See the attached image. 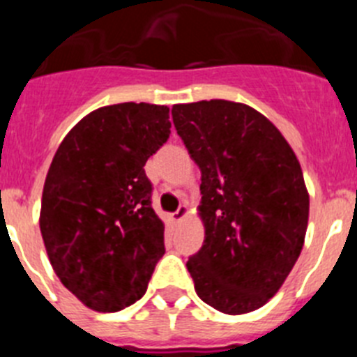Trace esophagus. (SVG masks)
Masks as SVG:
<instances>
[{"mask_svg": "<svg viewBox=\"0 0 357 357\" xmlns=\"http://www.w3.org/2000/svg\"><path fill=\"white\" fill-rule=\"evenodd\" d=\"M185 216H188V207L185 206H181L175 213H173V220H175V222H182Z\"/></svg>", "mask_w": 357, "mask_h": 357, "instance_id": "1", "label": "esophagus"}]
</instances>
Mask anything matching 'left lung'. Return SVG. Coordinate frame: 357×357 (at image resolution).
Segmentation results:
<instances>
[{"label": "left lung", "mask_w": 357, "mask_h": 357, "mask_svg": "<svg viewBox=\"0 0 357 357\" xmlns=\"http://www.w3.org/2000/svg\"><path fill=\"white\" fill-rule=\"evenodd\" d=\"M173 125L202 172L206 239L188 270L202 301L227 314L266 304L295 266L309 197L291 146L243 103L173 105Z\"/></svg>", "instance_id": "obj_1"}]
</instances>
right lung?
<instances>
[{"label": "right lung", "mask_w": 357, "mask_h": 357, "mask_svg": "<svg viewBox=\"0 0 357 357\" xmlns=\"http://www.w3.org/2000/svg\"><path fill=\"white\" fill-rule=\"evenodd\" d=\"M169 128L164 105L102 107L71 128L53 157L40 234L56 277L94 311L139 301L166 250L144 164Z\"/></svg>", "instance_id": "obj_1"}]
</instances>
